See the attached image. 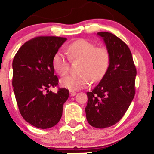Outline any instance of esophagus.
I'll use <instances>...</instances> for the list:
<instances>
[{
	"mask_svg": "<svg viewBox=\"0 0 154 154\" xmlns=\"http://www.w3.org/2000/svg\"><path fill=\"white\" fill-rule=\"evenodd\" d=\"M77 94V93H76V92H75V91H69V95H70V96H75V95Z\"/></svg>",
	"mask_w": 154,
	"mask_h": 154,
	"instance_id": "34e87169",
	"label": "esophagus"
}]
</instances>
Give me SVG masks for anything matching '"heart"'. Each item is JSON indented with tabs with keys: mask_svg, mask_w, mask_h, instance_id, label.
<instances>
[{
	"mask_svg": "<svg viewBox=\"0 0 154 154\" xmlns=\"http://www.w3.org/2000/svg\"><path fill=\"white\" fill-rule=\"evenodd\" d=\"M67 53L72 60H80L79 75H69L61 79L63 88L70 91H79L88 87L93 81H98L106 73L110 65V54L107 48H97L94 43L85 39L75 40L68 45ZM52 66L60 76H64L69 69V59L61 51L53 56Z\"/></svg>",
	"mask_w": 154,
	"mask_h": 154,
	"instance_id": "b5f03b06",
	"label": "heart"
}]
</instances>
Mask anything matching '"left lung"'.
Returning a JSON list of instances; mask_svg holds the SVG:
<instances>
[{"label": "left lung", "mask_w": 154, "mask_h": 154, "mask_svg": "<svg viewBox=\"0 0 154 154\" xmlns=\"http://www.w3.org/2000/svg\"><path fill=\"white\" fill-rule=\"evenodd\" d=\"M110 54V65L103 78L88 92L86 118L91 126L103 129L117 123L134 96L137 71L127 44L108 32H98Z\"/></svg>", "instance_id": "8db88e82"}]
</instances>
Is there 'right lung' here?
Returning a JSON list of instances; mask_svg holds the SVG:
<instances>
[{"label": "right lung", "mask_w": 154, "mask_h": 154, "mask_svg": "<svg viewBox=\"0 0 154 154\" xmlns=\"http://www.w3.org/2000/svg\"><path fill=\"white\" fill-rule=\"evenodd\" d=\"M66 40L54 36L35 38L22 45L14 58L12 85L19 112L35 128H52L62 116L69 91L59 88L55 93L48 88L59 84L52 59Z\"/></svg>", "instance_id": "right-lung-1"}]
</instances>
